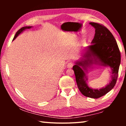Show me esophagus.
Instances as JSON below:
<instances>
[{
  "instance_id": "1",
  "label": "esophagus",
  "mask_w": 126,
  "mask_h": 126,
  "mask_svg": "<svg viewBox=\"0 0 126 126\" xmlns=\"http://www.w3.org/2000/svg\"><path fill=\"white\" fill-rule=\"evenodd\" d=\"M67 66V68H72V67H73V63H72V62H69V63H68Z\"/></svg>"
}]
</instances>
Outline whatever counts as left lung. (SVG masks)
I'll use <instances>...</instances> for the list:
<instances>
[{
    "label": "left lung",
    "instance_id": "obj_1",
    "mask_svg": "<svg viewBox=\"0 0 126 126\" xmlns=\"http://www.w3.org/2000/svg\"><path fill=\"white\" fill-rule=\"evenodd\" d=\"M89 24L94 28V37L91 45L81 50L82 57L74 62L76 64L73 70L78 89L82 94L92 98H98L111 91L116 83L121 53L116 40L109 30L96 23ZM97 65L110 68L112 73L109 84L99 89L91 88L86 83L88 71Z\"/></svg>",
    "mask_w": 126,
    "mask_h": 126
}]
</instances>
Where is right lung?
<instances>
[{
  "instance_id": "obj_1",
  "label": "right lung",
  "mask_w": 126,
  "mask_h": 126,
  "mask_svg": "<svg viewBox=\"0 0 126 126\" xmlns=\"http://www.w3.org/2000/svg\"><path fill=\"white\" fill-rule=\"evenodd\" d=\"M33 27L32 26H26V27H23V28H22L21 29H20L19 30V31L17 32H16V35H15V36H14V39H13V40H14V39H16V38L18 37V36L20 34V33H22V32H24L25 30H26V29H31V28H32Z\"/></svg>"
}]
</instances>
